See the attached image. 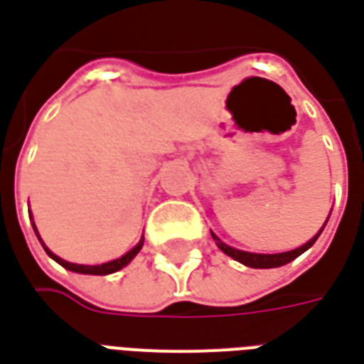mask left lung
Masks as SVG:
<instances>
[{
    "instance_id": "8db88e82",
    "label": "left lung",
    "mask_w": 364,
    "mask_h": 364,
    "mask_svg": "<svg viewBox=\"0 0 364 364\" xmlns=\"http://www.w3.org/2000/svg\"><path fill=\"white\" fill-rule=\"evenodd\" d=\"M329 218V216H328ZM326 224H328V220H326ZM323 224V226H326ZM323 226H321V230H323ZM321 230L316 234V236L312 237V240H308L304 245H300V247H296V250H290V252H282V253H252V252H244V250H236V247H232V245L224 244L220 237L216 236L214 232H210L213 234V240L216 242V245L220 247L222 252L226 253V255H230L232 259L240 261L242 265H245V267H252V269H273V267H282V265H287V263H290V261H294L298 257V255H302V253L306 252V250H310L314 244H316V240H318V236L321 234Z\"/></svg>"
}]
</instances>
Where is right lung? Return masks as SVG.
Wrapping results in <instances>:
<instances>
[{
    "label": "right lung",
    "mask_w": 364,
    "mask_h": 364,
    "mask_svg": "<svg viewBox=\"0 0 364 364\" xmlns=\"http://www.w3.org/2000/svg\"><path fill=\"white\" fill-rule=\"evenodd\" d=\"M31 220H33V216H31ZM33 230H35V234H36V237H38V242L43 244L44 252L48 253L52 259L56 261V263H60V265H62L64 269H68V271H74V273H82V274H111V273H117V271H120L122 267H127L128 263L134 259L136 255H138V252L142 250V245H144V237H142V240H140V242H138V244H136L134 247L130 250V252H127L124 255H120L119 259H112V261H109V263H101V265H80V263H70V261L58 257L56 253H52L50 250H48V247L44 245L43 237L38 236V230H36L35 222H33Z\"/></svg>",
    "instance_id": "right-lung-1"
}]
</instances>
